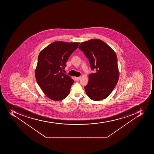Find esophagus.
Masks as SVG:
<instances>
[{"instance_id": "esophagus-1", "label": "esophagus", "mask_w": 154, "mask_h": 154, "mask_svg": "<svg viewBox=\"0 0 154 154\" xmlns=\"http://www.w3.org/2000/svg\"><path fill=\"white\" fill-rule=\"evenodd\" d=\"M80 79V77H75V80L76 81H79Z\"/></svg>"}]
</instances>
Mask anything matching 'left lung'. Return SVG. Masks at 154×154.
<instances>
[{
  "mask_svg": "<svg viewBox=\"0 0 154 154\" xmlns=\"http://www.w3.org/2000/svg\"><path fill=\"white\" fill-rule=\"evenodd\" d=\"M79 48L88 58L91 69L85 91L90 99L98 101L108 97L119 79L118 59L115 52L103 41L94 39L82 42Z\"/></svg>",
  "mask_w": 154,
  "mask_h": 154,
  "instance_id": "left-lung-1",
  "label": "left lung"
}]
</instances>
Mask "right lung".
<instances>
[{
	"mask_svg": "<svg viewBox=\"0 0 154 154\" xmlns=\"http://www.w3.org/2000/svg\"><path fill=\"white\" fill-rule=\"evenodd\" d=\"M79 42L56 41L41 51L38 57L35 76L38 85L50 99L61 100L68 95L74 81L63 72L66 62Z\"/></svg>",
	"mask_w": 154,
	"mask_h": 154,
	"instance_id": "1",
	"label": "right lung"
}]
</instances>
